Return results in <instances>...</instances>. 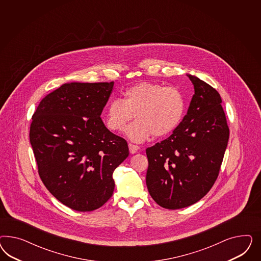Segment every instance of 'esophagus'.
Returning a JSON list of instances; mask_svg holds the SVG:
<instances>
[{
	"label": "esophagus",
	"mask_w": 261,
	"mask_h": 261,
	"mask_svg": "<svg viewBox=\"0 0 261 261\" xmlns=\"http://www.w3.org/2000/svg\"><path fill=\"white\" fill-rule=\"evenodd\" d=\"M128 146H129V151H130V153L131 154H135V153H137L139 149H140V147L138 146V145H136V144H133V143H129L128 144Z\"/></svg>",
	"instance_id": "obj_1"
}]
</instances>
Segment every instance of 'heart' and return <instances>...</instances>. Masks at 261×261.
I'll list each match as a JSON object with an SVG mask.
<instances>
[{
    "label": "heart",
    "mask_w": 261,
    "mask_h": 261,
    "mask_svg": "<svg viewBox=\"0 0 261 261\" xmlns=\"http://www.w3.org/2000/svg\"><path fill=\"white\" fill-rule=\"evenodd\" d=\"M185 113V98L173 87L156 82H141L127 89L124 98H115L106 107V126L111 131H121L134 118V123L126 128L132 141L141 142L153 135L163 138L179 126Z\"/></svg>",
    "instance_id": "b5f03b06"
}]
</instances>
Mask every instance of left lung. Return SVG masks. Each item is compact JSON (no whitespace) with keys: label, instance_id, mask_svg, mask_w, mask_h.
Wrapping results in <instances>:
<instances>
[{"label":"left lung","instance_id":"left-lung-1","mask_svg":"<svg viewBox=\"0 0 261 261\" xmlns=\"http://www.w3.org/2000/svg\"><path fill=\"white\" fill-rule=\"evenodd\" d=\"M194 95L187 115L166 140L146 148V186L151 197L167 210L195 204L216 181L229 130L219 93L188 74Z\"/></svg>","mask_w":261,"mask_h":261}]
</instances>
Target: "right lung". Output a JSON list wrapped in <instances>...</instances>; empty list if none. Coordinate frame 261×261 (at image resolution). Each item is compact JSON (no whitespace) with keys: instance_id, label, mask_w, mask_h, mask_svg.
I'll list each match as a JSON object with an SVG mask.
<instances>
[{"instance_id":"right-lung-1","label":"right lung","mask_w":261,"mask_h":261,"mask_svg":"<svg viewBox=\"0 0 261 261\" xmlns=\"http://www.w3.org/2000/svg\"><path fill=\"white\" fill-rule=\"evenodd\" d=\"M114 82L66 83L46 95L32 116L30 141L38 173L63 205L92 212L110 199L113 172L128 157L127 142L100 115Z\"/></svg>"}]
</instances>
